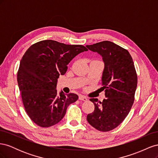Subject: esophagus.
<instances>
[{
	"instance_id": "1",
	"label": "esophagus",
	"mask_w": 158,
	"mask_h": 158,
	"mask_svg": "<svg viewBox=\"0 0 158 158\" xmlns=\"http://www.w3.org/2000/svg\"><path fill=\"white\" fill-rule=\"evenodd\" d=\"M79 99L80 100H82V101H84V102L88 101V98L85 97V96H84V95H80V96H79Z\"/></svg>"
}]
</instances>
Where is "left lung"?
<instances>
[{"instance_id": "8db88e82", "label": "left lung", "mask_w": 158, "mask_h": 158, "mask_svg": "<svg viewBox=\"0 0 158 158\" xmlns=\"http://www.w3.org/2000/svg\"><path fill=\"white\" fill-rule=\"evenodd\" d=\"M98 52L104 63L102 88L106 99L91 98L95 109L87 121L95 129L107 132L115 128L128 115L132 106L137 87V74L132 56L123 47L109 41L86 45Z\"/></svg>"}]
</instances>
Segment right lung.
I'll return each mask as SVG.
<instances>
[{
	"mask_svg": "<svg viewBox=\"0 0 158 158\" xmlns=\"http://www.w3.org/2000/svg\"><path fill=\"white\" fill-rule=\"evenodd\" d=\"M86 51L81 45L44 40L32 45L22 56L17 74L18 87L27 114L38 126L56 125L69 105L77 101L75 94L57 93V80L76 55Z\"/></svg>",
	"mask_w": 158,
	"mask_h": 158,
	"instance_id": "1",
	"label": "right lung"
}]
</instances>
